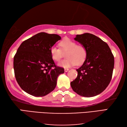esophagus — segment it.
<instances>
[{"label":"esophagus","instance_id":"obj_1","mask_svg":"<svg viewBox=\"0 0 127 127\" xmlns=\"http://www.w3.org/2000/svg\"><path fill=\"white\" fill-rule=\"evenodd\" d=\"M68 70H69L68 68H64V72H68Z\"/></svg>","mask_w":127,"mask_h":127}]
</instances>
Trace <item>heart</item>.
<instances>
[{
	"label": "heart",
	"instance_id": "heart-1",
	"mask_svg": "<svg viewBox=\"0 0 127 127\" xmlns=\"http://www.w3.org/2000/svg\"><path fill=\"white\" fill-rule=\"evenodd\" d=\"M61 50L67 51L66 59L62 60L58 65L64 68H69L77 64H81L84 61L87 56V50L84 46L77 45V43L69 38H64L60 43ZM59 48L53 46L50 49L51 58L55 61H59L63 56L62 51Z\"/></svg>",
	"mask_w": 127,
	"mask_h": 127
}]
</instances>
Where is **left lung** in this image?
<instances>
[{"mask_svg": "<svg viewBox=\"0 0 127 127\" xmlns=\"http://www.w3.org/2000/svg\"><path fill=\"white\" fill-rule=\"evenodd\" d=\"M74 39L86 49L87 56L76 69L78 76L71 86L82 96H96L106 88L112 78L114 57L107 44L94 34H77Z\"/></svg>", "mask_w": 127, "mask_h": 127, "instance_id": "obj_1", "label": "left lung"}]
</instances>
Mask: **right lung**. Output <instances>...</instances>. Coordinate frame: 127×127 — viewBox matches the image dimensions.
<instances>
[{"label": "right lung", "instance_id": "1", "mask_svg": "<svg viewBox=\"0 0 127 127\" xmlns=\"http://www.w3.org/2000/svg\"><path fill=\"white\" fill-rule=\"evenodd\" d=\"M61 38L58 34L40 32L20 45L14 58V69L24 91L41 97L55 88L58 77L64 73V69L55 66L50 49Z\"/></svg>", "mask_w": 127, "mask_h": 127}]
</instances>
